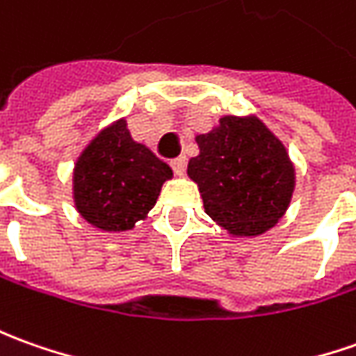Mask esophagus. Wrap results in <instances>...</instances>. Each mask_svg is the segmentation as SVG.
Returning a JSON list of instances; mask_svg holds the SVG:
<instances>
[{"label":"esophagus","mask_w":356,"mask_h":356,"mask_svg":"<svg viewBox=\"0 0 356 356\" xmlns=\"http://www.w3.org/2000/svg\"><path fill=\"white\" fill-rule=\"evenodd\" d=\"M171 168L175 171V175H185V171H187V158L179 156V158L171 159Z\"/></svg>","instance_id":"obj_1"}]
</instances>
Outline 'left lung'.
<instances>
[{
	"mask_svg": "<svg viewBox=\"0 0 356 356\" xmlns=\"http://www.w3.org/2000/svg\"><path fill=\"white\" fill-rule=\"evenodd\" d=\"M200 154L187 173L198 185L204 210L234 236H259L286 212L294 168L286 149L255 117L220 118L198 134Z\"/></svg>",
	"mask_w": 356,
	"mask_h": 356,
	"instance_id": "1",
	"label": "left lung"
}]
</instances>
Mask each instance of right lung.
Listing matches in <instances>:
<instances>
[{"instance_id":"add662e5","label":"right lung","mask_w":356,"mask_h":356,"mask_svg":"<svg viewBox=\"0 0 356 356\" xmlns=\"http://www.w3.org/2000/svg\"><path fill=\"white\" fill-rule=\"evenodd\" d=\"M173 173L165 161L130 138L127 122L105 128L86 147L74 171L79 214L97 228H134L154 209L163 181Z\"/></svg>"}]
</instances>
